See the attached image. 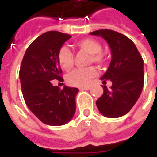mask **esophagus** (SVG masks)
<instances>
[{
    "mask_svg": "<svg viewBox=\"0 0 157 157\" xmlns=\"http://www.w3.org/2000/svg\"><path fill=\"white\" fill-rule=\"evenodd\" d=\"M89 89H90V86H82V87H79L80 91H83V90H89Z\"/></svg>",
    "mask_w": 157,
    "mask_h": 157,
    "instance_id": "obj_1",
    "label": "esophagus"
}]
</instances>
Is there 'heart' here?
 I'll return each mask as SVG.
<instances>
[{
	"label": "heart",
	"instance_id": "heart-1",
	"mask_svg": "<svg viewBox=\"0 0 157 157\" xmlns=\"http://www.w3.org/2000/svg\"><path fill=\"white\" fill-rule=\"evenodd\" d=\"M76 46L90 54L89 61L95 63H104L105 57L102 53V45L98 40L87 37L79 40L76 43ZM57 62L60 67L64 71H70L74 63L73 54L68 47L63 46L57 52ZM97 75V71L94 67H87L83 69H75L66 77V82L71 86H86L92 78Z\"/></svg>",
	"mask_w": 157,
	"mask_h": 157
}]
</instances>
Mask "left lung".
<instances>
[{
    "label": "left lung",
    "mask_w": 157,
    "mask_h": 157,
    "mask_svg": "<svg viewBox=\"0 0 157 157\" xmlns=\"http://www.w3.org/2000/svg\"><path fill=\"white\" fill-rule=\"evenodd\" d=\"M91 35L101 36L111 48L112 60L101 77L103 84L111 80V90L105 86L96 101L99 111L105 117H121L128 113L142 94L144 84L143 59L131 40L111 29H99Z\"/></svg>",
    "instance_id": "1"
}]
</instances>
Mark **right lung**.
<instances>
[{
    "mask_svg": "<svg viewBox=\"0 0 157 157\" xmlns=\"http://www.w3.org/2000/svg\"><path fill=\"white\" fill-rule=\"evenodd\" d=\"M71 36L58 31L42 34L28 47L19 77L23 99L29 109L43 123L62 126L69 122L76 111L78 88L53 86L52 80L63 81L57 62V52Z\"/></svg>",
    "mask_w": 157,
    "mask_h": 157,
    "instance_id": "add662e5",
    "label": "right lung"
}]
</instances>
